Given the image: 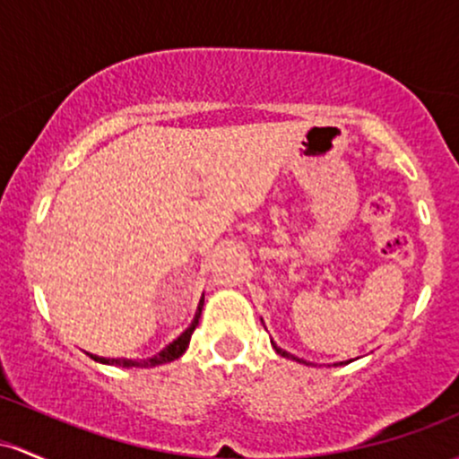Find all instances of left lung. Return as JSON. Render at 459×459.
I'll return each mask as SVG.
<instances>
[{"label":"left lung","mask_w":459,"mask_h":459,"mask_svg":"<svg viewBox=\"0 0 459 459\" xmlns=\"http://www.w3.org/2000/svg\"><path fill=\"white\" fill-rule=\"evenodd\" d=\"M271 344H273V349H275V351L281 355V358H290V359H297V362H303V359H299V358H295V355H290V353H288V351H284V349H280V347H277V344L273 342V341H271ZM349 362H351V359H349ZM341 364H342V362H341Z\"/></svg>","instance_id":"obj_1"}]
</instances>
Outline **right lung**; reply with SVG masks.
Here are the masks:
<instances>
[{"instance_id": "1", "label": "right lung", "mask_w": 459, "mask_h": 459, "mask_svg": "<svg viewBox=\"0 0 459 459\" xmlns=\"http://www.w3.org/2000/svg\"><path fill=\"white\" fill-rule=\"evenodd\" d=\"M202 307H204V297L202 301H199L197 306V312H195V318L193 323H190V327L186 332L182 333V336L175 338L173 342H169L167 347L162 349L160 353H156L153 358H147V359H127V358H100V355H92L91 358L95 359V362H101V364H117V367H123V368H149V367H160V364H167V362H173V359H178L179 355L188 349V342H190V336H193L195 327L199 325V316H202Z\"/></svg>"}]
</instances>
